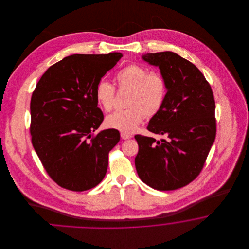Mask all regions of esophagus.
Listing matches in <instances>:
<instances>
[{"label": "esophagus", "mask_w": 249, "mask_h": 249, "mask_svg": "<svg viewBox=\"0 0 249 249\" xmlns=\"http://www.w3.org/2000/svg\"><path fill=\"white\" fill-rule=\"evenodd\" d=\"M121 138L122 139H124V140H126V139H130L132 137V135L131 134H129V133H123V132H121Z\"/></svg>", "instance_id": "obj_1"}]
</instances>
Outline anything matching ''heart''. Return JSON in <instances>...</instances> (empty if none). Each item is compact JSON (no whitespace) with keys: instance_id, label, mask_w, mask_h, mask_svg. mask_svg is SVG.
Here are the masks:
<instances>
[{"instance_id":"obj_1","label":"heart","mask_w":249,"mask_h":249,"mask_svg":"<svg viewBox=\"0 0 249 249\" xmlns=\"http://www.w3.org/2000/svg\"><path fill=\"white\" fill-rule=\"evenodd\" d=\"M115 83L119 93H127L125 110L107 116L106 126L123 133H131L146 117H152L163 107L167 96V83L163 75L149 71L140 64L131 63L115 75ZM98 106L110 111L116 100V89L111 84L100 82L95 89Z\"/></svg>"}]
</instances>
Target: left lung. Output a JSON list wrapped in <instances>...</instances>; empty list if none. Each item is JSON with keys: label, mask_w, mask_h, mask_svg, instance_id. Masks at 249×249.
Here are the masks:
<instances>
[{"label": "left lung", "mask_w": 249, "mask_h": 249, "mask_svg": "<svg viewBox=\"0 0 249 249\" xmlns=\"http://www.w3.org/2000/svg\"><path fill=\"white\" fill-rule=\"evenodd\" d=\"M142 59L159 66L167 83L164 105L146 129L167 139L134 136L139 146L136 171L155 190H178L200 175L214 141L213 91L201 71L174 52L145 54Z\"/></svg>", "instance_id": "1"}]
</instances>
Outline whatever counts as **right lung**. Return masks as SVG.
I'll return each mask as SVG.
<instances>
[{
	"mask_svg": "<svg viewBox=\"0 0 249 249\" xmlns=\"http://www.w3.org/2000/svg\"><path fill=\"white\" fill-rule=\"evenodd\" d=\"M122 54H74L50 66L31 99L32 142L49 178L59 187L84 191L107 174L108 155L119 142V130H103L95 89Z\"/></svg>",
	"mask_w": 249,
	"mask_h": 249,
	"instance_id": "obj_1",
	"label": "right lung"
}]
</instances>
